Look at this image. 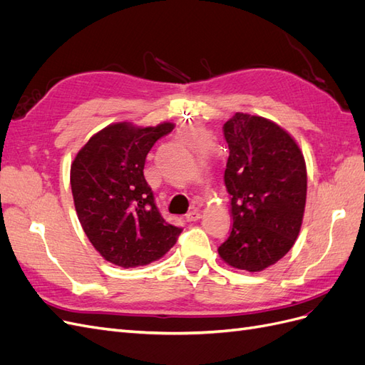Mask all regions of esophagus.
I'll return each instance as SVG.
<instances>
[{
    "mask_svg": "<svg viewBox=\"0 0 365 365\" xmlns=\"http://www.w3.org/2000/svg\"><path fill=\"white\" fill-rule=\"evenodd\" d=\"M201 217V213H200V210L197 208H193V210H190L189 213L185 215V219H187V222H195V220H197Z\"/></svg>",
    "mask_w": 365,
    "mask_h": 365,
    "instance_id": "obj_1",
    "label": "esophagus"
}]
</instances>
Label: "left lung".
Segmentation results:
<instances>
[{
    "mask_svg": "<svg viewBox=\"0 0 365 365\" xmlns=\"http://www.w3.org/2000/svg\"><path fill=\"white\" fill-rule=\"evenodd\" d=\"M222 129L233 228L217 251L230 267L257 272L279 262L300 233L306 164L295 140L267 118L236 113Z\"/></svg>",
    "mask_w": 365,
    "mask_h": 365,
    "instance_id": "8db88e82",
    "label": "left lung"
}]
</instances>
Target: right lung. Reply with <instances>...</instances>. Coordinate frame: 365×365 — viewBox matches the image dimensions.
<instances>
[{
  "label": "right lung",
  "mask_w": 365,
  "mask_h": 365,
  "mask_svg": "<svg viewBox=\"0 0 365 365\" xmlns=\"http://www.w3.org/2000/svg\"><path fill=\"white\" fill-rule=\"evenodd\" d=\"M172 129V123L109 125L71 164V192L85 235L103 259L121 268L161 259L182 231L165 222L143 173L149 150Z\"/></svg>",
  "instance_id": "1"
}]
</instances>
